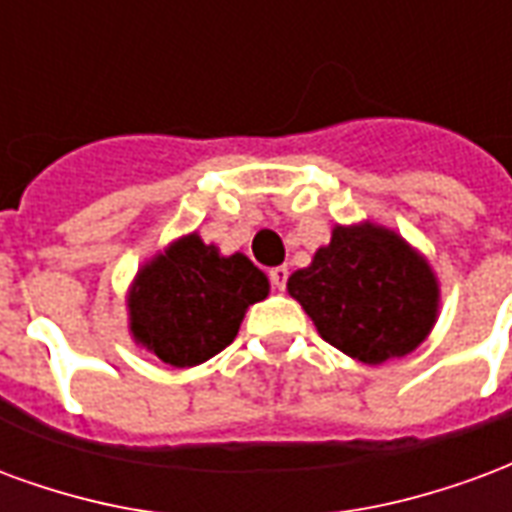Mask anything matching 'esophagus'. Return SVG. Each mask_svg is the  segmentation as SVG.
Here are the masks:
<instances>
[{"mask_svg": "<svg viewBox=\"0 0 512 512\" xmlns=\"http://www.w3.org/2000/svg\"><path fill=\"white\" fill-rule=\"evenodd\" d=\"M286 281H289V270H286V267H275V270H270V286H272V289L283 292V289H286Z\"/></svg>", "mask_w": 512, "mask_h": 512, "instance_id": "obj_1", "label": "esophagus"}]
</instances>
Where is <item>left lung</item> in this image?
<instances>
[{
  "label": "left lung",
  "mask_w": 512,
  "mask_h": 512,
  "mask_svg": "<svg viewBox=\"0 0 512 512\" xmlns=\"http://www.w3.org/2000/svg\"><path fill=\"white\" fill-rule=\"evenodd\" d=\"M289 294L324 341L368 365L417 349L434 327L439 300L425 259L371 223L335 226L311 267L289 278Z\"/></svg>",
  "instance_id": "obj_1"
}]
</instances>
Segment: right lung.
I'll list each match as a JSON object with an SVG mask.
<instances>
[{"label":"right lung","mask_w":512,"mask_h":512,"mask_svg":"<svg viewBox=\"0 0 512 512\" xmlns=\"http://www.w3.org/2000/svg\"><path fill=\"white\" fill-rule=\"evenodd\" d=\"M270 283L242 253L223 259L199 234L171 245L138 272L130 292V330L163 363L190 368L223 352L240 330L248 305Z\"/></svg>","instance_id":"add662e5"}]
</instances>
